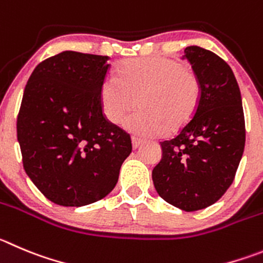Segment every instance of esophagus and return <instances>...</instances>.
I'll list each match as a JSON object with an SVG mask.
<instances>
[{"label": "esophagus", "mask_w": 263, "mask_h": 263, "mask_svg": "<svg viewBox=\"0 0 263 263\" xmlns=\"http://www.w3.org/2000/svg\"><path fill=\"white\" fill-rule=\"evenodd\" d=\"M143 143H144V140L137 139V137H132V148L134 149H137Z\"/></svg>", "instance_id": "esophagus-1"}]
</instances>
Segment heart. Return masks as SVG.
Wrapping results in <instances>:
<instances>
[{
    "label": "heart",
    "instance_id": "heart-1",
    "mask_svg": "<svg viewBox=\"0 0 263 263\" xmlns=\"http://www.w3.org/2000/svg\"><path fill=\"white\" fill-rule=\"evenodd\" d=\"M197 75L180 61L167 57L134 58L117 75H107L100 88V104L110 123L118 124L136 104L124 128L140 136L180 131L193 119L201 102Z\"/></svg>",
    "mask_w": 263,
    "mask_h": 263
}]
</instances>
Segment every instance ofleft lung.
<instances>
[{
	"instance_id": "obj_1",
	"label": "left lung",
	"mask_w": 263,
	"mask_h": 263,
	"mask_svg": "<svg viewBox=\"0 0 263 263\" xmlns=\"http://www.w3.org/2000/svg\"><path fill=\"white\" fill-rule=\"evenodd\" d=\"M183 58L201 83L200 106L174 139L162 141V159L152 178L166 202L196 212L217 202L234 181L244 152L245 120L231 67L196 45L184 49Z\"/></svg>"
}]
</instances>
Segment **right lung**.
Here are the masks:
<instances>
[{"mask_svg":"<svg viewBox=\"0 0 263 263\" xmlns=\"http://www.w3.org/2000/svg\"><path fill=\"white\" fill-rule=\"evenodd\" d=\"M107 55L66 50L36 66L24 88L16 135L27 175L61 206H84L114 190L131 137L104 117Z\"/></svg>","mask_w":263,"mask_h":263,"instance_id":"1","label":"right lung"}]
</instances>
